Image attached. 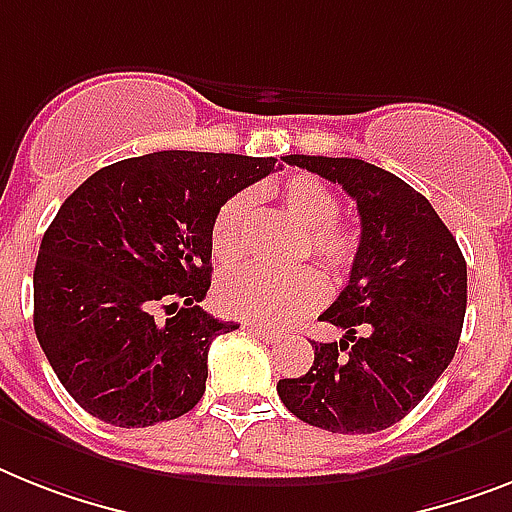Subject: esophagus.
<instances>
[{
    "mask_svg": "<svg viewBox=\"0 0 512 512\" xmlns=\"http://www.w3.org/2000/svg\"><path fill=\"white\" fill-rule=\"evenodd\" d=\"M246 329H248V332H253L256 337H261V340H266V342H277L282 337L280 332H274V329H269V327H261V324H246Z\"/></svg>",
    "mask_w": 512,
    "mask_h": 512,
    "instance_id": "34e87169",
    "label": "esophagus"
}]
</instances>
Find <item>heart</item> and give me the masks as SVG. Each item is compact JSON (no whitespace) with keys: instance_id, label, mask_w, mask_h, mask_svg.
<instances>
[{"instance_id":"b5f03b06","label":"heart","mask_w":512,"mask_h":512,"mask_svg":"<svg viewBox=\"0 0 512 512\" xmlns=\"http://www.w3.org/2000/svg\"><path fill=\"white\" fill-rule=\"evenodd\" d=\"M282 209L306 230L301 259L319 261L332 277H345L356 266L361 235L353 225L337 219L340 198L322 177L298 172L274 188ZM253 227V196L248 190L227 198L211 225V251L222 264L246 256ZM324 301V282L314 269L277 277L243 269L222 277L217 285V306L222 314L243 322L282 327L314 311Z\"/></svg>"}]
</instances>
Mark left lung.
<instances>
[{"label":"left lung","mask_w":512,"mask_h":512,"mask_svg":"<svg viewBox=\"0 0 512 512\" xmlns=\"http://www.w3.org/2000/svg\"><path fill=\"white\" fill-rule=\"evenodd\" d=\"M287 164L342 185L358 206L361 251L350 280L319 319L345 329L314 342V366L280 379L285 408L332 434H374L398 424L442 377L466 316V259L434 206L398 175L332 156Z\"/></svg>","instance_id":"1"}]
</instances>
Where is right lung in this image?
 <instances>
[{
	"label": "right lung",
	"mask_w": 512,
	"mask_h": 512,
	"mask_svg": "<svg viewBox=\"0 0 512 512\" xmlns=\"http://www.w3.org/2000/svg\"><path fill=\"white\" fill-rule=\"evenodd\" d=\"M274 164L156 151L94 172L59 206L33 269V329L83 411L141 429L204 398L211 340L238 329L198 308L211 285V225Z\"/></svg>",
	"instance_id": "add662e5"
}]
</instances>
